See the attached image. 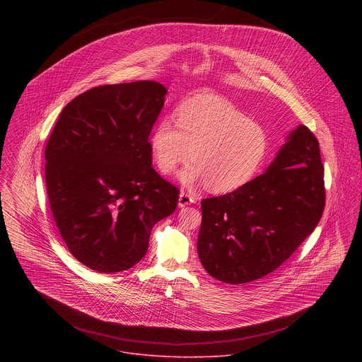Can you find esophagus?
Instances as JSON below:
<instances>
[{
  "instance_id": "obj_1",
  "label": "esophagus",
  "mask_w": 362,
  "mask_h": 362,
  "mask_svg": "<svg viewBox=\"0 0 362 362\" xmlns=\"http://www.w3.org/2000/svg\"><path fill=\"white\" fill-rule=\"evenodd\" d=\"M194 202H195V198H194L192 195H189V194H187V192H181V194H180L178 206H188V205H191V204H194Z\"/></svg>"
}]
</instances>
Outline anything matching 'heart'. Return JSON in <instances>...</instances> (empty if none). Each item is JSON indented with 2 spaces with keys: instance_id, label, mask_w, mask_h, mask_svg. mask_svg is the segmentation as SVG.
Listing matches in <instances>:
<instances>
[{
  "instance_id": "heart-1",
  "label": "heart",
  "mask_w": 362,
  "mask_h": 362,
  "mask_svg": "<svg viewBox=\"0 0 362 362\" xmlns=\"http://www.w3.org/2000/svg\"><path fill=\"white\" fill-rule=\"evenodd\" d=\"M170 118L157 121L149 146L157 168L173 173L191 157L180 180L185 185L206 181L213 192H231L245 185L259 170L269 138L258 122L224 100L201 99L181 105Z\"/></svg>"
}]
</instances>
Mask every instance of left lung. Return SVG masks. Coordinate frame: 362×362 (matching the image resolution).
<instances>
[{
    "instance_id": "obj_1",
    "label": "left lung",
    "mask_w": 362,
    "mask_h": 362,
    "mask_svg": "<svg viewBox=\"0 0 362 362\" xmlns=\"http://www.w3.org/2000/svg\"><path fill=\"white\" fill-rule=\"evenodd\" d=\"M319 142L294 129L264 174L202 201L198 255L228 284L258 280L290 258L317 226L326 202Z\"/></svg>"
}]
</instances>
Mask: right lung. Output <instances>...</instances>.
I'll return each mask as SVG.
<instances>
[{"label": "right lung", "mask_w": 362, "mask_h": 362, "mask_svg": "<svg viewBox=\"0 0 362 362\" xmlns=\"http://www.w3.org/2000/svg\"><path fill=\"white\" fill-rule=\"evenodd\" d=\"M167 89L153 81L92 88L66 104L46 145L52 217L74 258L100 273L145 257L178 204L152 167L149 135Z\"/></svg>", "instance_id": "add662e5"}]
</instances>
